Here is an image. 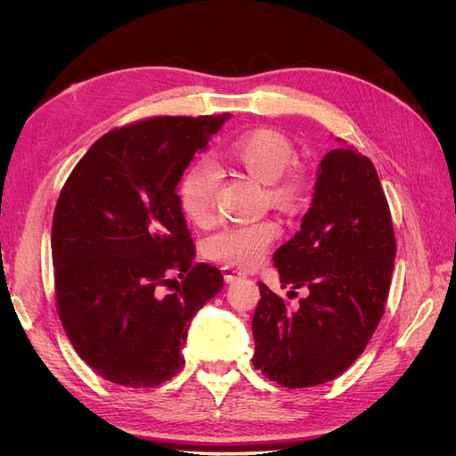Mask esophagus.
Segmentation results:
<instances>
[{
	"instance_id": "esophagus-1",
	"label": "esophagus",
	"mask_w": 456,
	"mask_h": 456,
	"mask_svg": "<svg viewBox=\"0 0 456 456\" xmlns=\"http://www.w3.org/2000/svg\"><path fill=\"white\" fill-rule=\"evenodd\" d=\"M220 270H223V278H224L226 283H233V281L243 278V275H245V272H241V270L236 268V266H230V265L223 266Z\"/></svg>"
}]
</instances>
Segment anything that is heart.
Returning a JSON list of instances; mask_svg holds the SVG:
<instances>
[{
	"instance_id": "heart-1",
	"label": "heart",
	"mask_w": 456,
	"mask_h": 456,
	"mask_svg": "<svg viewBox=\"0 0 456 456\" xmlns=\"http://www.w3.org/2000/svg\"><path fill=\"white\" fill-rule=\"evenodd\" d=\"M228 156L258 181L268 183V196L275 205L293 211L305 203L310 190L308 173L298 165H289L295 150L281 133L273 129L247 131L228 144ZM218 186L220 175L209 161L200 159L184 171L176 194L183 213L191 223L198 226L213 223ZM280 233V224L270 218L232 224L211 238L207 251L215 260L249 270L265 260Z\"/></svg>"
}]
</instances>
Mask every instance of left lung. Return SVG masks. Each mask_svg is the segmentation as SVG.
Segmentation results:
<instances>
[{
    "label": "left lung",
    "instance_id": "8db88e82",
    "mask_svg": "<svg viewBox=\"0 0 456 456\" xmlns=\"http://www.w3.org/2000/svg\"><path fill=\"white\" fill-rule=\"evenodd\" d=\"M395 236L375 165L352 148L322 159L310 211L273 255L283 287H306L289 308L258 283L253 365L285 388H308L342 375L382 320L394 272Z\"/></svg>",
    "mask_w": 456,
    "mask_h": 456
}]
</instances>
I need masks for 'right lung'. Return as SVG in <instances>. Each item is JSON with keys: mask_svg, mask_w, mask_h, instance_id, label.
I'll return each instance as SVG.
<instances>
[{"mask_svg": "<svg viewBox=\"0 0 456 456\" xmlns=\"http://www.w3.org/2000/svg\"><path fill=\"white\" fill-rule=\"evenodd\" d=\"M230 114L154 116L96 141L54 207V298L74 350L94 372L154 388L184 365L190 320L224 285L196 262L176 184Z\"/></svg>", "mask_w": 456, "mask_h": 456, "instance_id": "right-lung-1", "label": "right lung"}]
</instances>
